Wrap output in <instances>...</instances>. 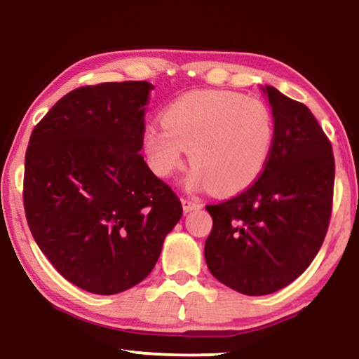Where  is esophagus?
I'll list each match as a JSON object with an SVG mask.
<instances>
[{"label":"esophagus","instance_id":"esophagus-1","mask_svg":"<svg viewBox=\"0 0 359 359\" xmlns=\"http://www.w3.org/2000/svg\"><path fill=\"white\" fill-rule=\"evenodd\" d=\"M181 203H183V210L187 212H192V210H197V208L202 207L201 202H197L196 198H189V197H183L181 198Z\"/></svg>","mask_w":359,"mask_h":359}]
</instances>
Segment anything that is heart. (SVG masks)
<instances>
[{"label": "heart", "mask_w": 359, "mask_h": 359, "mask_svg": "<svg viewBox=\"0 0 359 359\" xmlns=\"http://www.w3.org/2000/svg\"><path fill=\"white\" fill-rule=\"evenodd\" d=\"M276 122L260 99L241 93L201 90L180 96L163 112V125H149L142 136L147 163L161 178L183 167L187 149L194 168L192 189L222 194L245 191L271 158Z\"/></svg>", "instance_id": "1"}]
</instances>
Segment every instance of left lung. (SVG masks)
<instances>
[{"mask_svg":"<svg viewBox=\"0 0 359 359\" xmlns=\"http://www.w3.org/2000/svg\"><path fill=\"white\" fill-rule=\"evenodd\" d=\"M273 107L271 158L255 183L207 205L213 226L205 262L219 283L245 295L289 285L326 237L334 201L332 146L305 104L264 86Z\"/></svg>","mask_w":359,"mask_h":359,"instance_id":"1","label":"left lung"}]
</instances>
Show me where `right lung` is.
Wrapping results in <instances>:
<instances>
[{"mask_svg": "<svg viewBox=\"0 0 359 359\" xmlns=\"http://www.w3.org/2000/svg\"><path fill=\"white\" fill-rule=\"evenodd\" d=\"M152 85L112 81L70 91L32 131L24 208L40 250L80 289L114 295L152 271L183 215L140 151Z\"/></svg>", "mask_w": 359, "mask_h": 359, "instance_id": "obj_1", "label": "right lung"}]
</instances>
